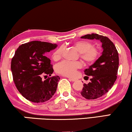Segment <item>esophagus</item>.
Wrapping results in <instances>:
<instances>
[{
	"instance_id": "1",
	"label": "esophagus",
	"mask_w": 132,
	"mask_h": 132,
	"mask_svg": "<svg viewBox=\"0 0 132 132\" xmlns=\"http://www.w3.org/2000/svg\"><path fill=\"white\" fill-rule=\"evenodd\" d=\"M69 79L70 81H72V82H74V81L77 80L75 78H69Z\"/></svg>"
}]
</instances>
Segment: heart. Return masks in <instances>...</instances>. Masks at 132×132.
Listing matches in <instances>:
<instances>
[{"instance_id":"1","label":"heart","mask_w":132,"mask_h":132,"mask_svg":"<svg viewBox=\"0 0 132 132\" xmlns=\"http://www.w3.org/2000/svg\"><path fill=\"white\" fill-rule=\"evenodd\" d=\"M75 47L80 53V56L86 62L91 63L96 59L98 55V51L96 48L93 47L92 43L85 40H81L75 43ZM63 47H60L54 52L53 58L57 60L62 57ZM82 66V63L79 61L73 62L69 60H63L55 66V71L61 75L66 77H73L77 73L78 69Z\"/></svg>"}]
</instances>
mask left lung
Segmentation results:
<instances>
[{
	"label": "left lung",
	"mask_w": 132,
	"mask_h": 132,
	"mask_svg": "<svg viewBox=\"0 0 132 132\" xmlns=\"http://www.w3.org/2000/svg\"><path fill=\"white\" fill-rule=\"evenodd\" d=\"M81 38L96 39L102 42L103 52L101 56L84 70L85 75L92 76L90 82L83 84L84 87L81 92L85 99H96L108 92L116 81L119 65L118 53L113 42L106 36L92 33Z\"/></svg>",
	"instance_id": "obj_1"
}]
</instances>
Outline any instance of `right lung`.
Segmentation results:
<instances>
[{"mask_svg":"<svg viewBox=\"0 0 132 132\" xmlns=\"http://www.w3.org/2000/svg\"><path fill=\"white\" fill-rule=\"evenodd\" d=\"M49 42L31 41L17 48L11 61V71L16 88L29 101L42 103L50 100L57 90L59 76L42 80V76L51 75L54 70L46 54L57 48Z\"/></svg>","mask_w":132,"mask_h":132,"instance_id":"1","label":"right lung"}]
</instances>
